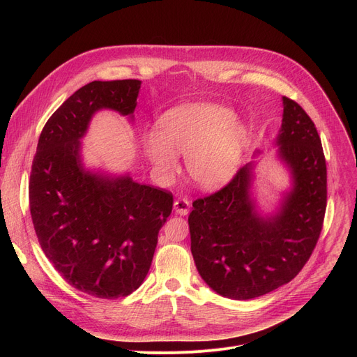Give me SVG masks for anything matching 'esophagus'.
I'll return each instance as SVG.
<instances>
[{"mask_svg":"<svg viewBox=\"0 0 357 357\" xmlns=\"http://www.w3.org/2000/svg\"><path fill=\"white\" fill-rule=\"evenodd\" d=\"M190 208H191V202L186 199V198H178L174 202V210H175L176 214L186 215V214L190 213Z\"/></svg>","mask_w":357,"mask_h":357,"instance_id":"34e87169","label":"esophagus"}]
</instances>
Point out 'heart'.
Wrapping results in <instances>:
<instances>
[{
  "label": "heart",
  "mask_w": 357,
  "mask_h": 357,
  "mask_svg": "<svg viewBox=\"0 0 357 357\" xmlns=\"http://www.w3.org/2000/svg\"><path fill=\"white\" fill-rule=\"evenodd\" d=\"M248 142V130L236 114L218 104L181 107L160 121V133L144 137V152L160 172L178 166L177 153L188 156V171L204 188H217L233 178Z\"/></svg>",
  "instance_id": "obj_1"
}]
</instances>
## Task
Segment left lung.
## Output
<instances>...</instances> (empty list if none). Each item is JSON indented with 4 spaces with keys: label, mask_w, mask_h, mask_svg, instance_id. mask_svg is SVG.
I'll return each mask as SVG.
<instances>
[{
    "label": "left lung",
    "mask_w": 357,
    "mask_h": 357,
    "mask_svg": "<svg viewBox=\"0 0 357 357\" xmlns=\"http://www.w3.org/2000/svg\"><path fill=\"white\" fill-rule=\"evenodd\" d=\"M278 155L294 186L275 215L261 217L252 199L253 163L208 197L192 202L191 252L201 278L231 299H252L288 284L308 261L327 207V166L318 131L303 107L284 97Z\"/></svg>",
    "instance_id": "8db88e82"
}]
</instances>
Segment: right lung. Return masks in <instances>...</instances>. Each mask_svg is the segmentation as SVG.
Here are the masks:
<instances>
[{"label":"right lung","mask_w":357,"mask_h":357,"mask_svg":"<svg viewBox=\"0 0 357 357\" xmlns=\"http://www.w3.org/2000/svg\"><path fill=\"white\" fill-rule=\"evenodd\" d=\"M140 81H93L79 88L45 124L33 159L29 199L37 238L69 285L116 299L144 280L174 195L128 175L86 171L81 139L97 111L133 116Z\"/></svg>","instance_id":"obj_1"}]
</instances>
